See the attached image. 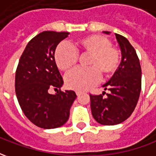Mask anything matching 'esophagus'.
Wrapping results in <instances>:
<instances>
[{
	"label": "esophagus",
	"instance_id": "1",
	"mask_svg": "<svg viewBox=\"0 0 156 156\" xmlns=\"http://www.w3.org/2000/svg\"><path fill=\"white\" fill-rule=\"evenodd\" d=\"M75 93H76V94H77V96H79V95H80L82 94V91H76V92H75Z\"/></svg>",
	"mask_w": 156,
	"mask_h": 156
}]
</instances>
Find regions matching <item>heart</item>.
Here are the masks:
<instances>
[{"mask_svg": "<svg viewBox=\"0 0 156 156\" xmlns=\"http://www.w3.org/2000/svg\"><path fill=\"white\" fill-rule=\"evenodd\" d=\"M88 55L85 60L88 68H77L66 77V84L75 90H85L103 78L115 74L120 64V51L104 36L92 34L73 41L71 48L58 45L54 51V62L59 70L68 72L78 61V55Z\"/></svg>", "mask_w": 156, "mask_h": 156, "instance_id": "heart-1", "label": "heart"}]
</instances>
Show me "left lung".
<instances>
[{
    "mask_svg": "<svg viewBox=\"0 0 156 156\" xmlns=\"http://www.w3.org/2000/svg\"><path fill=\"white\" fill-rule=\"evenodd\" d=\"M115 37L122 60L110 80L103 85L108 93L105 96V92L89 94L93 117L103 125H115L126 120L136 107L141 91V67L136 51L124 37L119 34Z\"/></svg>",
    "mask_w": 156,
    "mask_h": 156,
    "instance_id": "obj_1",
    "label": "left lung"
}]
</instances>
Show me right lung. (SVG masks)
<instances>
[{"label": "right lung", "mask_w": 156, "mask_h": 156, "mask_svg": "<svg viewBox=\"0 0 156 156\" xmlns=\"http://www.w3.org/2000/svg\"><path fill=\"white\" fill-rule=\"evenodd\" d=\"M69 32L45 31L34 37L27 45L16 71L15 89L20 107L26 117L42 129L63 125L77 95L73 90L61 91L63 84L54 62L58 43ZM54 88L55 95L48 90Z\"/></svg>", "instance_id": "right-lung-1"}]
</instances>
